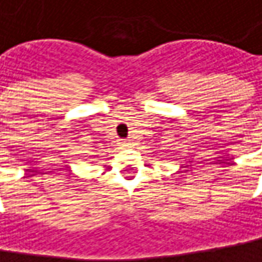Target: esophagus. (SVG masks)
I'll list each match as a JSON object with an SVG mask.
<instances>
[{
  "label": "esophagus",
  "mask_w": 262,
  "mask_h": 262,
  "mask_svg": "<svg viewBox=\"0 0 262 262\" xmlns=\"http://www.w3.org/2000/svg\"><path fill=\"white\" fill-rule=\"evenodd\" d=\"M121 145H123V146H124V148H126V146H127V145H129V143H127V142H121Z\"/></svg>",
  "instance_id": "obj_1"
}]
</instances>
